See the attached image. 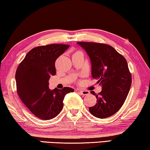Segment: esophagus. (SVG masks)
I'll return each mask as SVG.
<instances>
[{"label": "esophagus", "instance_id": "1", "mask_svg": "<svg viewBox=\"0 0 150 150\" xmlns=\"http://www.w3.org/2000/svg\"><path fill=\"white\" fill-rule=\"evenodd\" d=\"M77 91L81 93L83 96H87L89 94V91H87V90H82V89H77Z\"/></svg>", "mask_w": 150, "mask_h": 150}]
</instances>
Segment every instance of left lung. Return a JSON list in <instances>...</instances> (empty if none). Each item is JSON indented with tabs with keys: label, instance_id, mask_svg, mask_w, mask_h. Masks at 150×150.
Instances as JSON below:
<instances>
[{
	"label": "left lung",
	"instance_id": "8db88e82",
	"mask_svg": "<svg viewBox=\"0 0 150 150\" xmlns=\"http://www.w3.org/2000/svg\"><path fill=\"white\" fill-rule=\"evenodd\" d=\"M86 51L91 63V76L98 81L102 91L96 94L95 106L89 112L98 118H106L116 113L124 104L130 91L132 77L126 59L107 44L77 42Z\"/></svg>",
	"mask_w": 150,
	"mask_h": 150
}]
</instances>
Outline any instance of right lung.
<instances>
[{"label":"right lung","mask_w":150,"mask_h":150,"mask_svg":"<svg viewBox=\"0 0 150 150\" xmlns=\"http://www.w3.org/2000/svg\"><path fill=\"white\" fill-rule=\"evenodd\" d=\"M69 47L67 44L38 46L30 50L16 72L17 92L22 102L37 117L48 120L58 115L70 87L50 90L49 79L56 74L55 61Z\"/></svg>","instance_id":"obj_1"}]
</instances>
